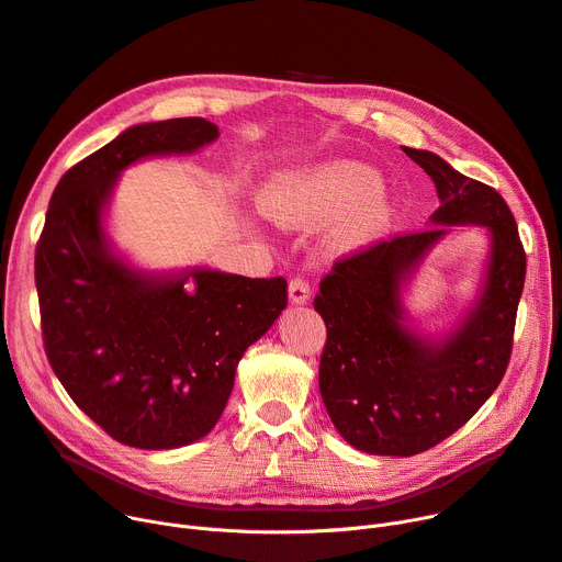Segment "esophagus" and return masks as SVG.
I'll return each mask as SVG.
<instances>
[{"label":"esophagus","instance_id":"esophagus-1","mask_svg":"<svg viewBox=\"0 0 562 562\" xmlns=\"http://www.w3.org/2000/svg\"><path fill=\"white\" fill-rule=\"evenodd\" d=\"M289 301L291 305H305L310 301V282L305 278H293L289 282Z\"/></svg>","mask_w":562,"mask_h":562}]
</instances>
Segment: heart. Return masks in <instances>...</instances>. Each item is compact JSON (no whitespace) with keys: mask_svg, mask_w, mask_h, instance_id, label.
Masks as SVG:
<instances>
[{"mask_svg":"<svg viewBox=\"0 0 562 562\" xmlns=\"http://www.w3.org/2000/svg\"><path fill=\"white\" fill-rule=\"evenodd\" d=\"M382 177L360 161H333L307 170L266 198V212L284 227H314L352 216L335 234L337 246H358L392 223L394 206L380 195Z\"/></svg>","mask_w":562,"mask_h":562,"instance_id":"obj_1","label":"heart"}]
</instances>
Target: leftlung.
<instances>
[{
  "instance_id": "obj_1",
  "label": "left lung",
  "mask_w": 562,
  "mask_h": 562,
  "mask_svg": "<svg viewBox=\"0 0 562 562\" xmlns=\"http://www.w3.org/2000/svg\"><path fill=\"white\" fill-rule=\"evenodd\" d=\"M403 153L435 182L432 225L488 227L493 252L480 301L439 342L404 326L400 284L448 233L428 227L337 259L314 310L328 330L318 387L335 428L358 451L407 458L462 428L498 387L510 362L526 252L510 206L492 187L428 150Z\"/></svg>"
}]
</instances>
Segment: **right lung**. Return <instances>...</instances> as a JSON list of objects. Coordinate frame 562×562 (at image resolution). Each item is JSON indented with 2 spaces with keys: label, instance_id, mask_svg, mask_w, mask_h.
Here are the masks:
<instances>
[{
  "label": "right lung",
  "instance_id": "obj_1",
  "mask_svg": "<svg viewBox=\"0 0 562 562\" xmlns=\"http://www.w3.org/2000/svg\"><path fill=\"white\" fill-rule=\"evenodd\" d=\"M216 138L204 117L125 130L61 177L36 246L47 360L77 407L134 449H177L210 432L246 348L286 307L284 278L153 276L109 246L102 216L121 170Z\"/></svg>",
  "mask_w": 562,
  "mask_h": 562
}]
</instances>
